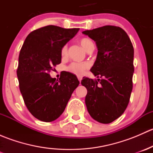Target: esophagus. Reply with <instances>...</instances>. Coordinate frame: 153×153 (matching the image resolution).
<instances>
[{"mask_svg":"<svg viewBox=\"0 0 153 153\" xmlns=\"http://www.w3.org/2000/svg\"><path fill=\"white\" fill-rule=\"evenodd\" d=\"M78 81H79L80 82H81V79H82V77H81V76H78Z\"/></svg>","mask_w":153,"mask_h":153,"instance_id":"1","label":"esophagus"}]
</instances>
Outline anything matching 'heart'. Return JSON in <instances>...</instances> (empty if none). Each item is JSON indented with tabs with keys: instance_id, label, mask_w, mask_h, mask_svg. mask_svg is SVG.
<instances>
[{
	"instance_id": "b5f03b06",
	"label": "heart",
	"mask_w": 153,
	"mask_h": 153,
	"mask_svg": "<svg viewBox=\"0 0 153 153\" xmlns=\"http://www.w3.org/2000/svg\"><path fill=\"white\" fill-rule=\"evenodd\" d=\"M79 44H81V46L84 48V49L88 52V51L90 50L92 48L94 47L93 43L92 42V41L89 39V38H83L79 40ZM68 54V48L67 45H64V47L61 48V55L63 58H66ZM89 64L86 62L84 63H77V62H73L72 64H69V66H67L66 69L68 72H71V73L74 74V75H78V76H81L85 72L86 69H89Z\"/></svg>"
}]
</instances>
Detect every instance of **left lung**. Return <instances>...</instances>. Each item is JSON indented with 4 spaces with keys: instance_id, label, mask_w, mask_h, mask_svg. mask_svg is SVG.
<instances>
[{
    "instance_id": "left-lung-1",
    "label": "left lung",
    "mask_w": 153,
    "mask_h": 153,
    "mask_svg": "<svg viewBox=\"0 0 153 153\" xmlns=\"http://www.w3.org/2000/svg\"><path fill=\"white\" fill-rule=\"evenodd\" d=\"M83 34L95 41L98 55L91 72L98 80L83 78L87 89L85 103L89 115L102 124L119 118L127 107L132 89L134 49L123 29L104 26Z\"/></svg>"
}]
</instances>
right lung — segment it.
Returning a JSON list of instances; mask_svg holds the SVG:
<instances>
[{
	"label": "right lung",
	"instance_id": "add662e5",
	"mask_svg": "<svg viewBox=\"0 0 153 153\" xmlns=\"http://www.w3.org/2000/svg\"><path fill=\"white\" fill-rule=\"evenodd\" d=\"M79 29H64L49 25L32 31L20 51L17 76L28 110L35 118L51 122L65 109L78 78L68 72H61L59 80L49 75L61 64V48Z\"/></svg>",
	"mask_w": 153,
	"mask_h": 153
}]
</instances>
